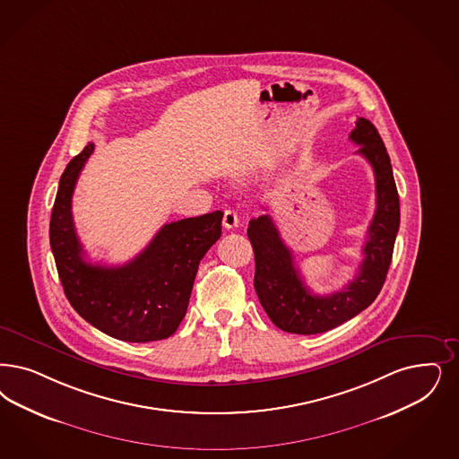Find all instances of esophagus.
<instances>
[{"label": "esophagus", "instance_id": "1", "mask_svg": "<svg viewBox=\"0 0 459 459\" xmlns=\"http://www.w3.org/2000/svg\"><path fill=\"white\" fill-rule=\"evenodd\" d=\"M238 213H236L234 210H230V208H229V210H225V212H223V227H225V229H236V227H238Z\"/></svg>", "mask_w": 459, "mask_h": 459}]
</instances>
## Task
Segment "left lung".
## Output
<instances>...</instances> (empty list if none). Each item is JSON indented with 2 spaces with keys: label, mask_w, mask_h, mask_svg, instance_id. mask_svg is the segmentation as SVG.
Listing matches in <instances>:
<instances>
[{
  "label": "left lung",
  "mask_w": 459,
  "mask_h": 459,
  "mask_svg": "<svg viewBox=\"0 0 459 459\" xmlns=\"http://www.w3.org/2000/svg\"><path fill=\"white\" fill-rule=\"evenodd\" d=\"M349 139L359 145L373 168L377 181V210L368 227L363 263L358 274L341 291L327 297L314 295L301 280L293 254L286 247L269 215L249 221L247 236L253 244L255 274L254 288L271 322L291 333H325L368 308L378 297L392 263L400 227V202L386 147L377 126L358 118Z\"/></svg>",
  "instance_id": "8db88e82"
}]
</instances>
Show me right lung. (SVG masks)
I'll return each instance as SVG.
<instances>
[{"instance_id":"1","label":"right lung","mask_w":459,"mask_h":459,"mask_svg":"<svg viewBox=\"0 0 459 459\" xmlns=\"http://www.w3.org/2000/svg\"><path fill=\"white\" fill-rule=\"evenodd\" d=\"M88 143L64 169L50 215V247L64 293L98 331L126 342H151L176 333L186 314L198 264L221 238V210L166 223L143 253L122 266L91 264L74 229L71 202Z\"/></svg>"}]
</instances>
